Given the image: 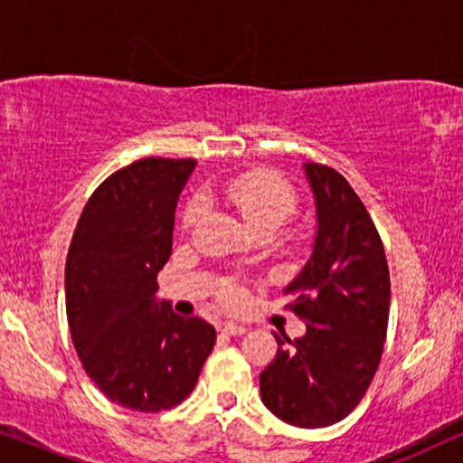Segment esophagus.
Here are the masks:
<instances>
[{
  "instance_id": "esophagus-1",
  "label": "esophagus",
  "mask_w": 463,
  "mask_h": 463,
  "mask_svg": "<svg viewBox=\"0 0 463 463\" xmlns=\"http://www.w3.org/2000/svg\"><path fill=\"white\" fill-rule=\"evenodd\" d=\"M224 332H226V335H231V336H241V335H245V332H248V328H245V326H239V324L228 322V324L224 326Z\"/></svg>"
}]
</instances>
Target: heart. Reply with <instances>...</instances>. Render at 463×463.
Returning a JSON list of instances; mask_svg holds the SVG:
<instances>
[{
    "instance_id": "b5f03b06",
    "label": "heart",
    "mask_w": 463,
    "mask_h": 463,
    "mask_svg": "<svg viewBox=\"0 0 463 463\" xmlns=\"http://www.w3.org/2000/svg\"><path fill=\"white\" fill-rule=\"evenodd\" d=\"M218 194L241 215L254 235H275L296 212V193L283 177L269 171H250L222 184ZM201 201L194 199L184 209V226L190 228L201 215ZM222 298L226 303L241 300V288L232 281L224 283Z\"/></svg>"
}]
</instances>
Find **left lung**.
<instances>
[{
	"label": "left lung",
	"instance_id": "1",
	"mask_svg": "<svg viewBox=\"0 0 463 463\" xmlns=\"http://www.w3.org/2000/svg\"><path fill=\"white\" fill-rule=\"evenodd\" d=\"M303 171L317 226L309 258L283 294L307 332L294 341L273 332L277 355L260 373V398L281 421L326 428L355 409L377 371L390 270L377 228L349 182L317 163Z\"/></svg>",
	"mask_w": 463,
	"mask_h": 463
}]
</instances>
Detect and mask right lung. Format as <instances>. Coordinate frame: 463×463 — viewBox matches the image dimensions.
Returning <instances> with one entry per match:
<instances>
[{"instance_id": "add662e5", "label": "right lung", "mask_w": 463, "mask_h": 463, "mask_svg": "<svg viewBox=\"0 0 463 463\" xmlns=\"http://www.w3.org/2000/svg\"><path fill=\"white\" fill-rule=\"evenodd\" d=\"M196 160L141 158L86 203L65 262L71 341L84 371L112 402L141 412L180 404L215 345L201 317L160 300L175 207Z\"/></svg>"}]
</instances>
